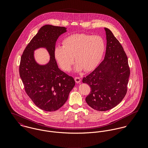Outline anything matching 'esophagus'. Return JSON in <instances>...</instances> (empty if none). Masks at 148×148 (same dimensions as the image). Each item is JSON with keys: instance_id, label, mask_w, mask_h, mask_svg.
<instances>
[{"instance_id": "1", "label": "esophagus", "mask_w": 148, "mask_h": 148, "mask_svg": "<svg viewBox=\"0 0 148 148\" xmlns=\"http://www.w3.org/2000/svg\"><path fill=\"white\" fill-rule=\"evenodd\" d=\"M75 80L76 83H79L81 82V79L79 77H75Z\"/></svg>"}]
</instances>
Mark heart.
I'll use <instances>...</instances> for the list:
<instances>
[{
    "instance_id": "heart-1",
    "label": "heart",
    "mask_w": 148,
    "mask_h": 148,
    "mask_svg": "<svg viewBox=\"0 0 148 148\" xmlns=\"http://www.w3.org/2000/svg\"><path fill=\"white\" fill-rule=\"evenodd\" d=\"M106 49L103 38L86 34H75L68 36L63 40V46L54 49L55 58L61 68L69 71L75 60V71L88 72L100 63Z\"/></svg>"
}]
</instances>
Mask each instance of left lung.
Wrapping results in <instances>:
<instances>
[{"label": "left lung", "instance_id": "8db88e82", "mask_svg": "<svg viewBox=\"0 0 148 148\" xmlns=\"http://www.w3.org/2000/svg\"><path fill=\"white\" fill-rule=\"evenodd\" d=\"M104 29L106 39L104 59L83 79V83L91 88L86 102L99 111L110 110L123 100L130 75L127 58L121 44L110 29Z\"/></svg>", "mask_w": 148, "mask_h": 148}]
</instances>
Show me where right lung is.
Segmentation results:
<instances>
[{
	"label": "right lung",
	"instance_id": "add662e5",
	"mask_svg": "<svg viewBox=\"0 0 148 148\" xmlns=\"http://www.w3.org/2000/svg\"><path fill=\"white\" fill-rule=\"evenodd\" d=\"M66 32L64 27L42 26L21 55L19 74L25 90L42 110L52 112L61 108L75 85L73 78L58 68L54 56L57 39ZM40 47L45 48L50 56L45 64H38L34 59V51Z\"/></svg>",
	"mask_w": 148,
	"mask_h": 148
}]
</instances>
